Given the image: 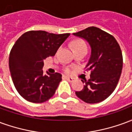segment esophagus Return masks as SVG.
Instances as JSON below:
<instances>
[{
	"label": "esophagus",
	"instance_id": "1",
	"mask_svg": "<svg viewBox=\"0 0 132 132\" xmlns=\"http://www.w3.org/2000/svg\"><path fill=\"white\" fill-rule=\"evenodd\" d=\"M64 77L66 78V79L69 80V82H73V80H74V78H73L69 77V76H64Z\"/></svg>",
	"mask_w": 132,
	"mask_h": 132
}]
</instances>
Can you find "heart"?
Returning a JSON list of instances; mask_svg holds the SVG:
<instances>
[{
  "instance_id": "1",
  "label": "heart",
  "mask_w": 132,
  "mask_h": 132,
  "mask_svg": "<svg viewBox=\"0 0 132 132\" xmlns=\"http://www.w3.org/2000/svg\"><path fill=\"white\" fill-rule=\"evenodd\" d=\"M72 46L73 47V49H78V48H87L86 46V44L85 43V42H83V40H76L74 41L73 44H72ZM65 72L66 73H70L71 72V69L70 68H67L65 70Z\"/></svg>"
}]
</instances>
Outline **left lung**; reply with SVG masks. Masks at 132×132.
Segmentation results:
<instances>
[{"label":"left lung","mask_w":132,"mask_h":132,"mask_svg":"<svg viewBox=\"0 0 132 132\" xmlns=\"http://www.w3.org/2000/svg\"><path fill=\"white\" fill-rule=\"evenodd\" d=\"M86 39L91 48V54L86 70H90V78L78 97L86 103L100 102L110 95L118 83L123 66L119 44L112 35L96 27H89L73 34ZM82 82L84 83L83 80Z\"/></svg>","instance_id":"obj_1"}]
</instances>
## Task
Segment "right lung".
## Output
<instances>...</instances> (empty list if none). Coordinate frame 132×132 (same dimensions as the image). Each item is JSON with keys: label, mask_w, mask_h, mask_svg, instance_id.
Segmentation results:
<instances>
[{"label": "right lung", "mask_w": 132, "mask_h": 132, "mask_svg": "<svg viewBox=\"0 0 132 132\" xmlns=\"http://www.w3.org/2000/svg\"><path fill=\"white\" fill-rule=\"evenodd\" d=\"M70 34L29 31L16 41L9 56V68L19 94L29 102L42 103L54 95L61 74L43 75L44 59L54 56Z\"/></svg>", "instance_id": "right-lung-1"}]
</instances>
